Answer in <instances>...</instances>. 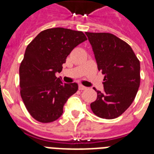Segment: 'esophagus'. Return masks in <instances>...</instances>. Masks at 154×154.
Wrapping results in <instances>:
<instances>
[{
    "label": "esophagus",
    "mask_w": 154,
    "mask_h": 154,
    "mask_svg": "<svg viewBox=\"0 0 154 154\" xmlns=\"http://www.w3.org/2000/svg\"><path fill=\"white\" fill-rule=\"evenodd\" d=\"M78 88H79V90H85V89H87L86 87L84 86V85H80Z\"/></svg>",
    "instance_id": "1"
}]
</instances>
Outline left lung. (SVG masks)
I'll list each match as a JSON object with an SVG mask.
<instances>
[{
	"label": "left lung",
	"instance_id": "obj_1",
	"mask_svg": "<svg viewBox=\"0 0 154 154\" xmlns=\"http://www.w3.org/2000/svg\"><path fill=\"white\" fill-rule=\"evenodd\" d=\"M85 34L104 77V91L97 90L90 104L94 114L105 119L119 117L130 106L140 86V61L126 42L109 32Z\"/></svg>",
	"mask_w": 154,
	"mask_h": 154
}]
</instances>
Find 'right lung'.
<instances>
[{"label": "right lung", "instance_id": "obj_1", "mask_svg": "<svg viewBox=\"0 0 154 154\" xmlns=\"http://www.w3.org/2000/svg\"><path fill=\"white\" fill-rule=\"evenodd\" d=\"M86 40L81 31L53 28L40 32L28 45L19 69L20 93L28 112L37 122L57 120L69 97L77 91V83H63L56 72H61L71 51Z\"/></svg>", "mask_w": 154, "mask_h": 154}]
</instances>
